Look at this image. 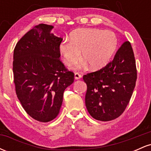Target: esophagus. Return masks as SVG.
Returning a JSON list of instances; mask_svg holds the SVG:
<instances>
[{"label": "esophagus", "mask_w": 151, "mask_h": 151, "mask_svg": "<svg viewBox=\"0 0 151 151\" xmlns=\"http://www.w3.org/2000/svg\"><path fill=\"white\" fill-rule=\"evenodd\" d=\"M81 74H79V73H77V72H76V73H74V79H81Z\"/></svg>", "instance_id": "34e87169"}]
</instances>
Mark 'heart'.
Returning a JSON list of instances; mask_svg holds the SVG:
<instances>
[{
	"label": "heart",
	"instance_id": "b5f03b06",
	"mask_svg": "<svg viewBox=\"0 0 151 151\" xmlns=\"http://www.w3.org/2000/svg\"><path fill=\"white\" fill-rule=\"evenodd\" d=\"M118 39L113 31L98 28H84L75 30L70 35V41L60 43L59 50L63 62L71 66L81 58L84 61L77 68L89 65L91 70L105 67L116 49Z\"/></svg>",
	"mask_w": 151,
	"mask_h": 151
}]
</instances>
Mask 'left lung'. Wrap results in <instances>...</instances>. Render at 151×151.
<instances>
[{
    "instance_id": "obj_1",
    "label": "left lung",
    "mask_w": 151,
    "mask_h": 151,
    "mask_svg": "<svg viewBox=\"0 0 151 151\" xmlns=\"http://www.w3.org/2000/svg\"><path fill=\"white\" fill-rule=\"evenodd\" d=\"M134 54L129 41L124 42L104 68L83 76L87 86L86 107L98 121L114 120L124 111L136 86Z\"/></svg>"
}]
</instances>
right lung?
<instances>
[{
	"mask_svg": "<svg viewBox=\"0 0 151 151\" xmlns=\"http://www.w3.org/2000/svg\"><path fill=\"white\" fill-rule=\"evenodd\" d=\"M54 26L39 24L22 37L13 52V72L19 101L32 119L49 122L57 117L63 93L74 82V73L60 61L62 38Z\"/></svg>",
	"mask_w": 151,
	"mask_h": 151,
	"instance_id": "1",
	"label": "right lung"
}]
</instances>
